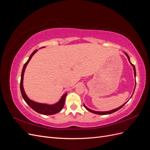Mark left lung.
<instances>
[{
	"mask_svg": "<svg viewBox=\"0 0 150 150\" xmlns=\"http://www.w3.org/2000/svg\"><path fill=\"white\" fill-rule=\"evenodd\" d=\"M125 55L127 56V57H128V61H129V63L131 64V65L132 66H133V67L134 74V76L136 77V69H135V67H134V66L132 64V63H131V62H130V59H129V56L128 55V54H127V53H126V52H125ZM135 86H136V84H135ZM134 89H135V88L134 89ZM133 93H134V92H133ZM126 103H127V102H126ZM126 103L123 104H122V105H121V106L118 107L117 108L115 109V110H111V111H93V110H90V109H89L87 106H86L84 104V106L85 107V108H86V110H87L88 111H90V112H93V113H94V114L100 115H110V114H111V113H113V112H115L117 111V110H119L120 109H121L122 106H123Z\"/></svg>",
	"mask_w": 150,
	"mask_h": 150,
	"instance_id": "obj_1",
	"label": "left lung"
}]
</instances>
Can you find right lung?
Masks as SVG:
<instances>
[{
	"mask_svg": "<svg viewBox=\"0 0 150 150\" xmlns=\"http://www.w3.org/2000/svg\"><path fill=\"white\" fill-rule=\"evenodd\" d=\"M41 48H43V47H41ZM38 50H35V51L30 54L29 59L25 63L23 68H22V73H21V83H20L21 92L22 94V98H23V99H24L25 103L28 104V105L35 111H36L38 113H40V114H41V115H52L54 114H56V113L61 111L62 108L64 107V103H65V99L66 97L67 93H65L63 94L61 98L60 99V100L57 103H56L55 104H46V103H38V102H35V101L31 100V99H30L28 98V96L26 95L24 89L23 79H24V74L25 68L27 67V65L28 64L29 62L31 59L32 57L34 55V54L35 52H38Z\"/></svg>",
	"mask_w": 150,
	"mask_h": 150,
	"instance_id": "1",
	"label": "right lung"
}]
</instances>
